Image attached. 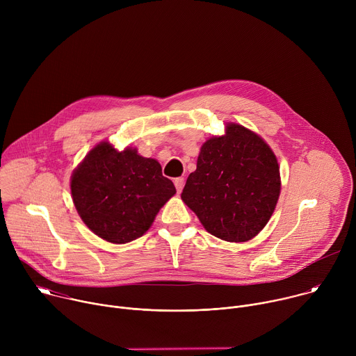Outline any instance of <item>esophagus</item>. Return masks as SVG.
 <instances>
[{
	"mask_svg": "<svg viewBox=\"0 0 356 356\" xmlns=\"http://www.w3.org/2000/svg\"><path fill=\"white\" fill-rule=\"evenodd\" d=\"M175 186H176L177 193L180 194V193H181V190H183V187H184V179H183V177H177V179H175Z\"/></svg>",
	"mask_w": 356,
	"mask_h": 356,
	"instance_id": "34e87169",
	"label": "esophagus"
}]
</instances>
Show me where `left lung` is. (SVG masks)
Returning a JSON list of instances; mask_svg holds the SVG:
<instances>
[{
	"mask_svg": "<svg viewBox=\"0 0 356 356\" xmlns=\"http://www.w3.org/2000/svg\"><path fill=\"white\" fill-rule=\"evenodd\" d=\"M280 188L272 147L257 132L228 122L224 135L201 145L181 200L207 232L239 243L255 238L269 222Z\"/></svg>",
	"mask_w": 356,
	"mask_h": 356,
	"instance_id": "obj_1",
	"label": "left lung"
}]
</instances>
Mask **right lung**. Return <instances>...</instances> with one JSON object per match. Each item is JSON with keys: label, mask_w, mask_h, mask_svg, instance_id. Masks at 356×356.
<instances>
[{"label": "right lung", "mask_w": 356, "mask_h": 356, "mask_svg": "<svg viewBox=\"0 0 356 356\" xmlns=\"http://www.w3.org/2000/svg\"><path fill=\"white\" fill-rule=\"evenodd\" d=\"M70 190L83 222L111 243L142 236L176 194L156 159L140 156L132 146L118 150L110 140L97 143L77 165Z\"/></svg>", "instance_id": "right-lung-1"}]
</instances>
